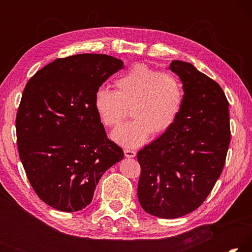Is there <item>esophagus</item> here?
<instances>
[{"mask_svg": "<svg viewBox=\"0 0 252 252\" xmlns=\"http://www.w3.org/2000/svg\"><path fill=\"white\" fill-rule=\"evenodd\" d=\"M136 155V152L134 150H131V149H126L125 150V156L126 158H134Z\"/></svg>", "mask_w": 252, "mask_h": 252, "instance_id": "obj_1", "label": "esophagus"}]
</instances>
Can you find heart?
<instances>
[{"instance_id": "heart-1", "label": "heart", "mask_w": 252, "mask_h": 252, "mask_svg": "<svg viewBox=\"0 0 252 252\" xmlns=\"http://www.w3.org/2000/svg\"><path fill=\"white\" fill-rule=\"evenodd\" d=\"M116 91L97 89L93 105L102 125L118 126L131 106L133 120L118 126L112 139L126 148H138L150 135L171 127L183 104V88L176 74L146 64H135L114 82Z\"/></svg>"}]
</instances>
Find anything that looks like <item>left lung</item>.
Instances as JSON below:
<instances>
[{
	"mask_svg": "<svg viewBox=\"0 0 252 252\" xmlns=\"http://www.w3.org/2000/svg\"><path fill=\"white\" fill-rule=\"evenodd\" d=\"M170 70L183 84V104L170 129L136 155L144 211L174 219L203 203L222 172L230 143L229 102L220 85L188 62Z\"/></svg>",
	"mask_w": 252,
	"mask_h": 252,
	"instance_id": "left-lung-1",
	"label": "left lung"
}]
</instances>
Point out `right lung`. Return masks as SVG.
Masks as SVG:
<instances>
[{
	"instance_id": "1",
	"label": "right lung",
	"mask_w": 252,
	"mask_h": 252,
	"mask_svg": "<svg viewBox=\"0 0 252 252\" xmlns=\"http://www.w3.org/2000/svg\"><path fill=\"white\" fill-rule=\"evenodd\" d=\"M122 67L111 55H71L25 85L15 120L20 159L37 197L57 210L90 204L103 173L122 160L93 105L95 91Z\"/></svg>"
}]
</instances>
